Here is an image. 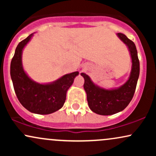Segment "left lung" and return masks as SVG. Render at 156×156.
<instances>
[{
	"mask_svg": "<svg viewBox=\"0 0 156 156\" xmlns=\"http://www.w3.org/2000/svg\"><path fill=\"white\" fill-rule=\"evenodd\" d=\"M118 37L128 47L132 58V69L129 79L122 87L115 89H105L98 87L85 73L83 88L87 94L89 107L93 112L100 115H112L128 106L133 98L139 76V60L135 44L125 34H117Z\"/></svg>",
	"mask_w": 156,
	"mask_h": 156,
	"instance_id": "8db88e82",
	"label": "left lung"
}]
</instances>
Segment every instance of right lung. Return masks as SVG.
<instances>
[{
    "label": "right lung",
    "mask_w": 156,
    "mask_h": 156,
    "mask_svg": "<svg viewBox=\"0 0 156 156\" xmlns=\"http://www.w3.org/2000/svg\"><path fill=\"white\" fill-rule=\"evenodd\" d=\"M32 36L33 34L21 41L16 48L11 62V78L16 95L24 108L34 114H49L63 106L68 89L79 73L67 74L48 84H40L32 80L23 70L22 65L23 49Z\"/></svg>",
    "instance_id": "right-lung-1"
}]
</instances>
